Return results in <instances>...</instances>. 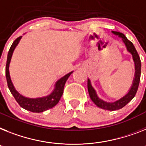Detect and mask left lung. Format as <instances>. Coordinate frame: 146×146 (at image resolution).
Masks as SVG:
<instances>
[{
  "mask_svg": "<svg viewBox=\"0 0 146 146\" xmlns=\"http://www.w3.org/2000/svg\"><path fill=\"white\" fill-rule=\"evenodd\" d=\"M113 33H114L115 35H117V36H119V37H121L122 38L123 42L125 43V44L127 47V50L132 54L133 60L134 61V64H135V75H134L135 77L133 78V84H132V86H131V90H129V92H127L124 97H122L119 100H117L116 102H106L103 101V100L100 99L97 96L96 91H95V90L93 89L92 85H91L90 79H88L87 87L90 98L92 99V102L98 108L104 110H116L121 109V108L125 107L127 103H129L131 100L133 99L134 96H135L136 93H137V90H138V86H139V81H140L141 74L140 58H139V54L137 53L133 43L131 42V41L128 40L125 35L123 33H121L113 31Z\"/></svg>",
  "mask_w": 146,
  "mask_h": 146,
  "instance_id": "1",
  "label": "left lung"
}]
</instances>
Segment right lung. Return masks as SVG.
<instances>
[{
  "label": "right lung",
  "instance_id": "right-lung-1",
  "mask_svg": "<svg viewBox=\"0 0 146 146\" xmlns=\"http://www.w3.org/2000/svg\"><path fill=\"white\" fill-rule=\"evenodd\" d=\"M21 38V36L18 37L13 42L10 48H9V52H8V55H7V65H6V78H7V85H8V87H9V91L11 92L12 95L14 96L16 102L19 103V104L21 108L29 110V111L33 112V113H42L47 110L54 108V106L57 104L62 93H63V90H64V86L66 80H68V77L71 75L72 73H73V72H69L68 74H66L64 77H62L60 80H57L55 84V88H54V91L49 96H45V97L37 98H25L20 95L15 90V87L12 83L10 76H9V66L13 51L15 50L17 44H19Z\"/></svg>",
  "mask_w": 146,
  "mask_h": 146
}]
</instances>
